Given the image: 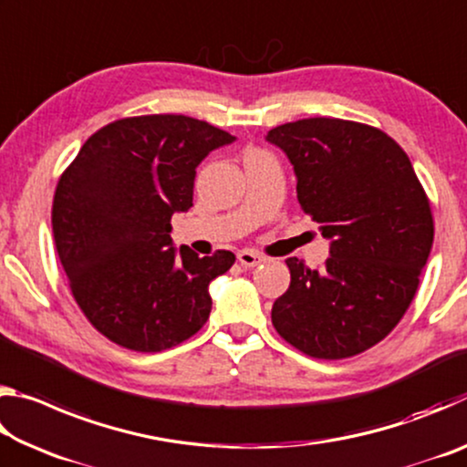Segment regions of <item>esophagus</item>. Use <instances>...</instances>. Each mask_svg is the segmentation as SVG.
<instances>
[{"instance_id":"esophagus-1","label":"esophagus","mask_w":467,"mask_h":467,"mask_svg":"<svg viewBox=\"0 0 467 467\" xmlns=\"http://www.w3.org/2000/svg\"><path fill=\"white\" fill-rule=\"evenodd\" d=\"M236 259H239V264L244 265V267H255L264 262V255H259L257 251H251V249H243L239 251V255H236Z\"/></svg>"}]
</instances>
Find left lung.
I'll return each mask as SVG.
<instances>
[{
	"label": "left lung",
	"mask_w": 467,
	"mask_h": 467,
	"mask_svg": "<svg viewBox=\"0 0 467 467\" xmlns=\"http://www.w3.org/2000/svg\"><path fill=\"white\" fill-rule=\"evenodd\" d=\"M265 140L288 156L300 208L331 241L319 270L286 259L274 327L306 357H357L412 303L434 236L429 197L398 141L370 125L311 117Z\"/></svg>",
	"instance_id": "left-lung-1"
}]
</instances>
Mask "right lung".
Wrapping results in <instances>:
<instances>
[{"label": "right lung", "instance_id": "add662e5", "mask_svg": "<svg viewBox=\"0 0 467 467\" xmlns=\"http://www.w3.org/2000/svg\"><path fill=\"white\" fill-rule=\"evenodd\" d=\"M231 141L193 117H128L92 133L63 171L55 247L78 306L110 342L161 352L208 321V286L234 253L172 247L171 218L193 205L197 164Z\"/></svg>", "mask_w": 467, "mask_h": 467}]
</instances>
